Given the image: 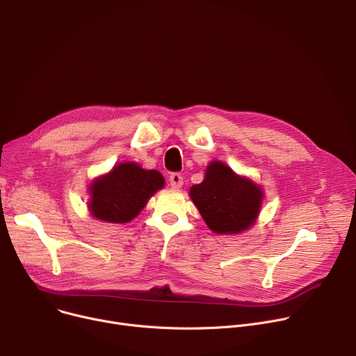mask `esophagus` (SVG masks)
<instances>
[{
	"label": "esophagus",
	"mask_w": 356,
	"mask_h": 356,
	"mask_svg": "<svg viewBox=\"0 0 356 356\" xmlns=\"http://www.w3.org/2000/svg\"><path fill=\"white\" fill-rule=\"evenodd\" d=\"M169 180H170V186H172L173 188H179V187H181V184H183V176H181L180 173H172V175L169 176Z\"/></svg>",
	"instance_id": "34e87169"
}]
</instances>
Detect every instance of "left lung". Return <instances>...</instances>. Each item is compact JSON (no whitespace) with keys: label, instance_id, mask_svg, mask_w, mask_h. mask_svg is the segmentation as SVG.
I'll return each mask as SVG.
<instances>
[{"label":"left lung","instance_id":"8db88e82","mask_svg":"<svg viewBox=\"0 0 356 356\" xmlns=\"http://www.w3.org/2000/svg\"><path fill=\"white\" fill-rule=\"evenodd\" d=\"M188 195L206 225L218 234H236L249 229L264 199L262 188L218 160L207 165L204 180L192 186Z\"/></svg>","mask_w":356,"mask_h":356}]
</instances>
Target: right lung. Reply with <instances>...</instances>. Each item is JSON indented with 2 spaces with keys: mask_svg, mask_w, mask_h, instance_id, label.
<instances>
[{
  "mask_svg": "<svg viewBox=\"0 0 356 356\" xmlns=\"http://www.w3.org/2000/svg\"><path fill=\"white\" fill-rule=\"evenodd\" d=\"M164 186L157 170H146L137 163H120L90 186L88 210L92 218L107 223H129Z\"/></svg>",
  "mask_w": 356,
  "mask_h": 356,
  "instance_id": "add662e5",
  "label": "right lung"
}]
</instances>
